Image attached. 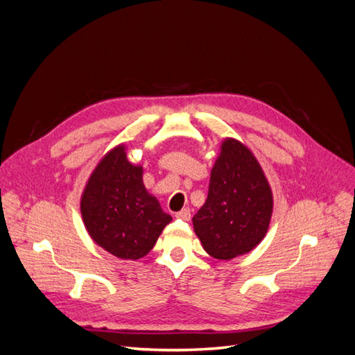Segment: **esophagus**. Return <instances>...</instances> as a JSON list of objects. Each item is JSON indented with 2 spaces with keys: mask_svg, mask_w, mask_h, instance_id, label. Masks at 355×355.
Listing matches in <instances>:
<instances>
[{
  "mask_svg": "<svg viewBox=\"0 0 355 355\" xmlns=\"http://www.w3.org/2000/svg\"><path fill=\"white\" fill-rule=\"evenodd\" d=\"M176 218H179L182 220H189L191 219V210L188 207L182 209L179 213H176Z\"/></svg>",
  "mask_w": 355,
  "mask_h": 355,
  "instance_id": "esophagus-1",
  "label": "esophagus"
}]
</instances>
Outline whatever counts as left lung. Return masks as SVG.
I'll list each match as a JSON object with an SVG mask.
<instances>
[{
  "label": "left lung",
  "mask_w": 355,
  "mask_h": 355,
  "mask_svg": "<svg viewBox=\"0 0 355 355\" xmlns=\"http://www.w3.org/2000/svg\"><path fill=\"white\" fill-rule=\"evenodd\" d=\"M272 209L271 185L252 149L225 137L210 171L207 200L192 218L202 249L220 261L252 252L265 239Z\"/></svg>",
  "instance_id": "left-lung-1"
}]
</instances>
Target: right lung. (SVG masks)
Here are the masks:
<instances>
[{
	"mask_svg": "<svg viewBox=\"0 0 355 355\" xmlns=\"http://www.w3.org/2000/svg\"><path fill=\"white\" fill-rule=\"evenodd\" d=\"M81 219L92 240L118 259L146 256L171 222L144 185L142 164L127 159V145L110 149L90 173L80 198Z\"/></svg>",
	"mask_w": 355,
	"mask_h": 355,
	"instance_id": "right-lung-1",
	"label": "right lung"
}]
</instances>
